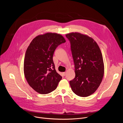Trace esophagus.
<instances>
[{
  "mask_svg": "<svg viewBox=\"0 0 123 123\" xmlns=\"http://www.w3.org/2000/svg\"><path fill=\"white\" fill-rule=\"evenodd\" d=\"M63 75H64V76H65V75H66V72H64V73H63Z\"/></svg>",
  "mask_w": 123,
  "mask_h": 123,
  "instance_id": "esophagus-1",
  "label": "esophagus"
}]
</instances>
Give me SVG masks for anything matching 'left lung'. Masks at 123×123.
Segmentation results:
<instances>
[{
	"label": "left lung",
	"mask_w": 123,
	"mask_h": 123,
	"mask_svg": "<svg viewBox=\"0 0 123 123\" xmlns=\"http://www.w3.org/2000/svg\"><path fill=\"white\" fill-rule=\"evenodd\" d=\"M71 43L75 65V78L70 81L73 92L81 97L93 94L102 82L104 64L101 50L94 39L86 34L71 32L66 34Z\"/></svg>",
	"instance_id": "8db88e82"
}]
</instances>
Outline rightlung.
Returning <instances> with one entry per match:
<instances>
[{"mask_svg": "<svg viewBox=\"0 0 123 123\" xmlns=\"http://www.w3.org/2000/svg\"><path fill=\"white\" fill-rule=\"evenodd\" d=\"M65 42L60 34L47 32L34 38L28 46L24 61V73L29 85L37 92H51L61 80L52 57L57 46Z\"/></svg>", "mask_w": 123, "mask_h": 123, "instance_id": "obj_1", "label": "right lung"}]
</instances>
